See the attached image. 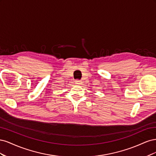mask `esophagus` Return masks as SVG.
Masks as SVG:
<instances>
[{
  "label": "esophagus",
  "instance_id": "34e87169",
  "mask_svg": "<svg viewBox=\"0 0 156 156\" xmlns=\"http://www.w3.org/2000/svg\"><path fill=\"white\" fill-rule=\"evenodd\" d=\"M75 83L76 84H82V81H81V80H75Z\"/></svg>",
  "mask_w": 156,
  "mask_h": 156
}]
</instances>
